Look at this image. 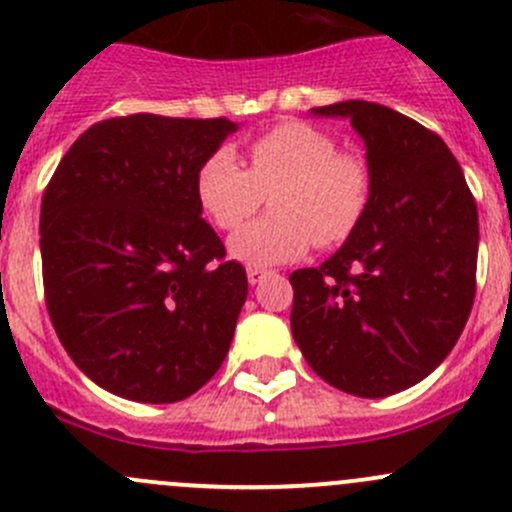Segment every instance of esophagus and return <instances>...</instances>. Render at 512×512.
I'll return each instance as SVG.
<instances>
[{
  "label": "esophagus",
  "mask_w": 512,
  "mask_h": 512,
  "mask_svg": "<svg viewBox=\"0 0 512 512\" xmlns=\"http://www.w3.org/2000/svg\"><path fill=\"white\" fill-rule=\"evenodd\" d=\"M271 271H266V268H258V266H249L246 268V276H249V283L251 286H256V283H261L263 278L268 276Z\"/></svg>",
  "instance_id": "34e87169"
}]
</instances>
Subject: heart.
<instances>
[{
  "label": "heart",
  "mask_w": 512,
  "mask_h": 512,
  "mask_svg": "<svg viewBox=\"0 0 512 512\" xmlns=\"http://www.w3.org/2000/svg\"><path fill=\"white\" fill-rule=\"evenodd\" d=\"M271 194L273 214L231 239V256L251 266L301 258L311 244L341 246L371 201V169L306 121H281L249 141V169L219 146L196 171V196L216 229L236 231Z\"/></svg>",
  "instance_id": "b5f03b06"
}]
</instances>
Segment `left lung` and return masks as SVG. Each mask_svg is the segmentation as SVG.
<instances>
[{
  "label": "left lung",
  "mask_w": 512,
  "mask_h": 512,
  "mask_svg": "<svg viewBox=\"0 0 512 512\" xmlns=\"http://www.w3.org/2000/svg\"><path fill=\"white\" fill-rule=\"evenodd\" d=\"M346 116L366 141L371 201L351 239L318 268H298L291 331L308 366L338 391L386 398L443 363L475 298L478 206L435 131L373 101Z\"/></svg>",
  "instance_id": "obj_1"
}]
</instances>
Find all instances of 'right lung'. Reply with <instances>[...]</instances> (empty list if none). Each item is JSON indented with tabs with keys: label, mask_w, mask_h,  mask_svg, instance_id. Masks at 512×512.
Masks as SVG:
<instances>
[{
	"label": "right lung",
	"mask_w": 512,
	"mask_h": 512,
	"mask_svg": "<svg viewBox=\"0 0 512 512\" xmlns=\"http://www.w3.org/2000/svg\"><path fill=\"white\" fill-rule=\"evenodd\" d=\"M231 131L226 116H111L69 146L44 189L49 318L114 396L184 401L229 353L249 281L201 219L196 171Z\"/></svg>",
	"instance_id": "right-lung-1"
}]
</instances>
